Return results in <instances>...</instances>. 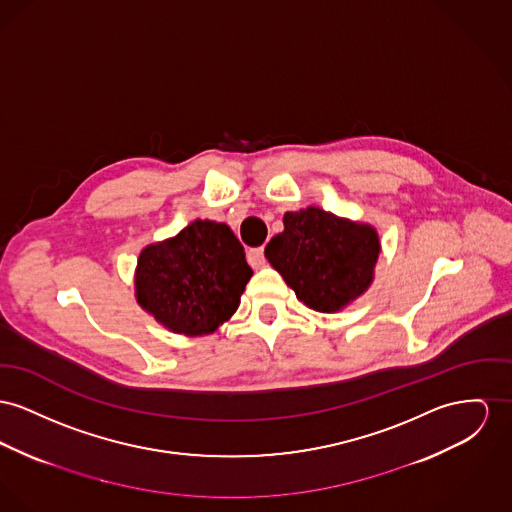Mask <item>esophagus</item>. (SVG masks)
Wrapping results in <instances>:
<instances>
[{
    "label": "esophagus",
    "mask_w": 512,
    "mask_h": 512,
    "mask_svg": "<svg viewBox=\"0 0 512 512\" xmlns=\"http://www.w3.org/2000/svg\"><path fill=\"white\" fill-rule=\"evenodd\" d=\"M246 260L248 264L254 268V270H260L266 266V258H264V248L258 246V248H250L248 254H246Z\"/></svg>",
    "instance_id": "esophagus-1"
}]
</instances>
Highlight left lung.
<instances>
[{"label": "left lung", "instance_id": "left-lung-1", "mask_svg": "<svg viewBox=\"0 0 512 512\" xmlns=\"http://www.w3.org/2000/svg\"><path fill=\"white\" fill-rule=\"evenodd\" d=\"M283 225V233L268 242L264 254L308 308L338 312L369 289L380 254L371 225L314 205L287 211Z\"/></svg>", "mask_w": 512, "mask_h": 512}]
</instances>
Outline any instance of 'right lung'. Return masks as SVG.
Returning <instances> with one entry per match:
<instances>
[{
	"instance_id": "1",
	"label": "right lung",
	"mask_w": 512,
	"mask_h": 512,
	"mask_svg": "<svg viewBox=\"0 0 512 512\" xmlns=\"http://www.w3.org/2000/svg\"><path fill=\"white\" fill-rule=\"evenodd\" d=\"M250 277L235 233L225 223L196 219L141 250L136 299L174 334L204 336L237 312Z\"/></svg>"
}]
</instances>
